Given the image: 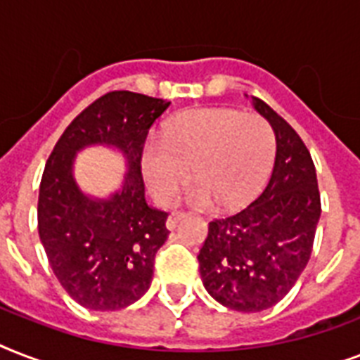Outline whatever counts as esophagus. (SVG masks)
<instances>
[{
  "label": "esophagus",
  "instance_id": "esophagus-1",
  "mask_svg": "<svg viewBox=\"0 0 360 360\" xmlns=\"http://www.w3.org/2000/svg\"><path fill=\"white\" fill-rule=\"evenodd\" d=\"M185 217V213L183 211H172L168 217V220H166V226H168V230H174L175 226H177V222H179L181 219Z\"/></svg>",
  "mask_w": 360,
  "mask_h": 360
}]
</instances>
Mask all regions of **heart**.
Masks as SVG:
<instances>
[{
    "label": "heart",
    "mask_w": 360,
    "mask_h": 360,
    "mask_svg": "<svg viewBox=\"0 0 360 360\" xmlns=\"http://www.w3.org/2000/svg\"><path fill=\"white\" fill-rule=\"evenodd\" d=\"M276 153L273 127L262 115L233 108H200L179 115L164 138L147 140L141 172L160 205H172L188 175V202L239 209L262 192Z\"/></svg>",
    "instance_id": "b5f03b06"
}]
</instances>
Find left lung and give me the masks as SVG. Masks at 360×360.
I'll return each mask as SVG.
<instances>
[{
  "label": "left lung",
  "mask_w": 360,
  "mask_h": 360,
  "mask_svg": "<svg viewBox=\"0 0 360 360\" xmlns=\"http://www.w3.org/2000/svg\"><path fill=\"white\" fill-rule=\"evenodd\" d=\"M252 103L276 136L273 175L248 207L209 222L198 254L209 295L237 312H262L288 295L310 259L321 214L304 141L262 98Z\"/></svg>",
  "instance_id": "1"
}]
</instances>
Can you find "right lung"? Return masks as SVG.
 <instances>
[{"label":"right lung","mask_w":360,"mask_h":360,"mask_svg":"<svg viewBox=\"0 0 360 360\" xmlns=\"http://www.w3.org/2000/svg\"><path fill=\"white\" fill-rule=\"evenodd\" d=\"M169 103L112 91L72 120L48 157L37 205L39 237L56 278L89 310H121L151 285L155 256L168 239V213L147 205L141 153L147 132ZM112 145L127 158L122 191L86 197L72 164L87 145Z\"/></svg>","instance_id":"add662e5"}]
</instances>
